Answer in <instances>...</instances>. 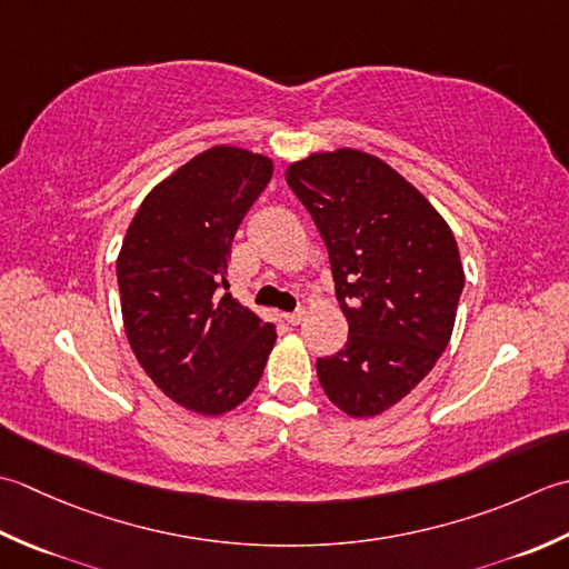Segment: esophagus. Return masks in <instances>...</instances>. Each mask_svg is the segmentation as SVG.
<instances>
[{"label":"esophagus","mask_w":569,"mask_h":569,"mask_svg":"<svg viewBox=\"0 0 569 569\" xmlns=\"http://www.w3.org/2000/svg\"><path fill=\"white\" fill-rule=\"evenodd\" d=\"M305 317H307V311L297 309V311H292V315H284V321L289 323V327H297V323L305 321Z\"/></svg>","instance_id":"obj_1"}]
</instances>
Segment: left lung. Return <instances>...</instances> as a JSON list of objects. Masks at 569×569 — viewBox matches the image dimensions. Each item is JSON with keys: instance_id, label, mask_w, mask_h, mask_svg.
Here are the masks:
<instances>
[{"instance_id": "left-lung-1", "label": "left lung", "mask_w": 569, "mask_h": 569, "mask_svg": "<svg viewBox=\"0 0 569 569\" xmlns=\"http://www.w3.org/2000/svg\"><path fill=\"white\" fill-rule=\"evenodd\" d=\"M284 179L327 242L349 341L317 358L329 400L351 417L400 402L447 349L463 289L447 220L410 181L358 149L311 154Z\"/></svg>"}]
</instances>
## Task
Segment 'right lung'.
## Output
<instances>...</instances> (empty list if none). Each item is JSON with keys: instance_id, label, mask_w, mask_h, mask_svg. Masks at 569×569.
<instances>
[{"instance_id": "add662e5", "label": "right lung", "mask_w": 569, "mask_h": 569, "mask_svg": "<svg viewBox=\"0 0 569 569\" xmlns=\"http://www.w3.org/2000/svg\"><path fill=\"white\" fill-rule=\"evenodd\" d=\"M272 159L211 147L149 191L118 258L124 333L144 373L181 408L223 415L262 378L277 331L228 292L236 230Z\"/></svg>"}]
</instances>
